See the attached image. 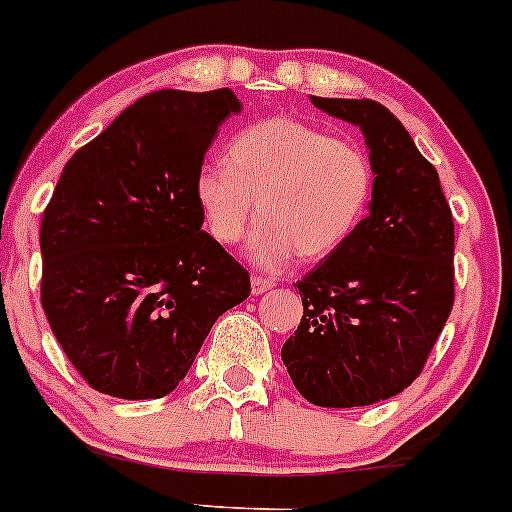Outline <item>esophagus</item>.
I'll list each match as a JSON object with an SVG mask.
<instances>
[{
  "mask_svg": "<svg viewBox=\"0 0 512 512\" xmlns=\"http://www.w3.org/2000/svg\"><path fill=\"white\" fill-rule=\"evenodd\" d=\"M274 286V282L272 279H267V277H252V282H250V289H252V294L255 296H260V294H265V291H269Z\"/></svg>",
  "mask_w": 512,
  "mask_h": 512,
  "instance_id": "obj_1",
  "label": "esophagus"
}]
</instances>
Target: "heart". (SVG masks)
I'll return each mask as SVG.
<instances>
[{"label": "heart", "mask_w": 512, "mask_h": 512, "mask_svg": "<svg viewBox=\"0 0 512 512\" xmlns=\"http://www.w3.org/2000/svg\"><path fill=\"white\" fill-rule=\"evenodd\" d=\"M374 196V165L355 140L272 116L247 123L228 143L226 162L196 170L194 199L211 238L235 245L255 218L247 255L262 269L333 255L355 235Z\"/></svg>", "instance_id": "b5f03b06"}]
</instances>
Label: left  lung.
Listing matches in <instances>:
<instances>
[{
	"instance_id": "8db88e82",
	"label": "left lung",
	"mask_w": 512,
	"mask_h": 512,
	"mask_svg": "<svg viewBox=\"0 0 512 512\" xmlns=\"http://www.w3.org/2000/svg\"><path fill=\"white\" fill-rule=\"evenodd\" d=\"M359 126L374 165L367 218L299 284L303 316L282 359L306 401H386L423 372L454 303V221L437 170L372 99L311 97Z\"/></svg>"
}]
</instances>
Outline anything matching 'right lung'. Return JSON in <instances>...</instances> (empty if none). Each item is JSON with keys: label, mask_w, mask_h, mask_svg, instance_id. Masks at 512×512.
<instances>
[{"label": "right lung", "mask_w": 512, "mask_h": 512, "mask_svg": "<svg viewBox=\"0 0 512 512\" xmlns=\"http://www.w3.org/2000/svg\"><path fill=\"white\" fill-rule=\"evenodd\" d=\"M230 89H160L67 160L41 223V303L72 367L106 396L177 389L250 274L211 238L194 199Z\"/></svg>", "instance_id": "1"}]
</instances>
